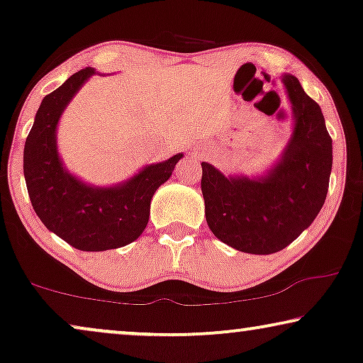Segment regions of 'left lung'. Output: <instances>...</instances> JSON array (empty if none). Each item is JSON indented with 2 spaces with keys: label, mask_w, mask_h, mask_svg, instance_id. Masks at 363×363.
<instances>
[{
  "label": "left lung",
  "mask_w": 363,
  "mask_h": 363,
  "mask_svg": "<svg viewBox=\"0 0 363 363\" xmlns=\"http://www.w3.org/2000/svg\"><path fill=\"white\" fill-rule=\"evenodd\" d=\"M292 111V133L266 173L223 175L203 162L201 193L213 235L250 255H272L307 230L324 206L332 170V138L319 104L297 77L282 74Z\"/></svg>",
  "instance_id": "obj_1"
}]
</instances>
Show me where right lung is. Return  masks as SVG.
<instances>
[{"label":"right lung","instance_id":"1","mask_svg":"<svg viewBox=\"0 0 363 363\" xmlns=\"http://www.w3.org/2000/svg\"><path fill=\"white\" fill-rule=\"evenodd\" d=\"M96 72L72 74L39 106L26 138L23 170L31 205L43 225L81 251H107L130 245L145 230L150 201L172 177L183 153L150 163L112 186H94L64 167L57 150V125L69 102Z\"/></svg>","mask_w":363,"mask_h":363}]
</instances>
